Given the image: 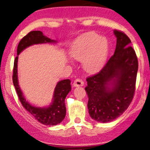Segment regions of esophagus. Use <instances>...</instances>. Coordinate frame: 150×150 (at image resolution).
Listing matches in <instances>:
<instances>
[{"label": "esophagus", "instance_id": "obj_1", "mask_svg": "<svg viewBox=\"0 0 150 150\" xmlns=\"http://www.w3.org/2000/svg\"><path fill=\"white\" fill-rule=\"evenodd\" d=\"M73 85L74 87H79V86L84 85V82H83L81 79H76L73 81Z\"/></svg>", "mask_w": 150, "mask_h": 150}]
</instances>
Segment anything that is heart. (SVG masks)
I'll use <instances>...</instances> for the list:
<instances>
[{
	"label": "heart",
	"instance_id": "b5f03b06",
	"mask_svg": "<svg viewBox=\"0 0 150 150\" xmlns=\"http://www.w3.org/2000/svg\"><path fill=\"white\" fill-rule=\"evenodd\" d=\"M109 51V42L104 35L90 32L81 35L73 42L69 55L77 60H82L87 71H98L105 64Z\"/></svg>",
	"mask_w": 150,
	"mask_h": 150
}]
</instances>
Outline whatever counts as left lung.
Returning a JSON list of instances; mask_svg holds the SVG:
<instances>
[{
	"label": "left lung",
	"instance_id": "obj_1",
	"mask_svg": "<svg viewBox=\"0 0 150 150\" xmlns=\"http://www.w3.org/2000/svg\"><path fill=\"white\" fill-rule=\"evenodd\" d=\"M115 54L96 74L87 78L88 109L91 117L109 122L123 114L131 103L136 88L138 62L131 40L124 32L114 30Z\"/></svg>",
	"mask_w": 150,
	"mask_h": 150
}]
</instances>
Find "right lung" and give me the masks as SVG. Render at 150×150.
<instances>
[{
    "label": "right lung",
    "instance_id": "obj_1",
    "mask_svg": "<svg viewBox=\"0 0 150 150\" xmlns=\"http://www.w3.org/2000/svg\"><path fill=\"white\" fill-rule=\"evenodd\" d=\"M55 40H51L45 36L41 31H32L20 40L17 47V56L14 59L12 81L16 88L17 95L22 106L26 110L34 116L35 119L44 125L55 126L62 122L65 117L66 108L65 99L67 94L71 90V81L64 79L57 83L54 89L52 102L47 107H37L32 106L26 100L22 93L18 79V55L22 51L30 45L46 43H56Z\"/></svg>",
    "mask_w": 150,
    "mask_h": 150
}]
</instances>
